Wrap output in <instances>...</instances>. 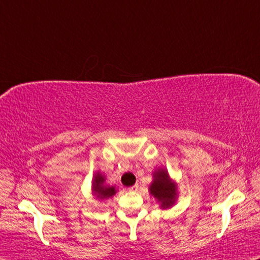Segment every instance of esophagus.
Wrapping results in <instances>:
<instances>
[{"instance_id": "34e87169", "label": "esophagus", "mask_w": 260, "mask_h": 260, "mask_svg": "<svg viewBox=\"0 0 260 260\" xmlns=\"http://www.w3.org/2000/svg\"><path fill=\"white\" fill-rule=\"evenodd\" d=\"M129 191H138L139 190V184H134L132 185V187L128 189Z\"/></svg>"}]
</instances>
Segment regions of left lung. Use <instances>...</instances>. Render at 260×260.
<instances>
[{
	"label": "left lung",
	"instance_id": "8db88e82",
	"mask_svg": "<svg viewBox=\"0 0 260 260\" xmlns=\"http://www.w3.org/2000/svg\"><path fill=\"white\" fill-rule=\"evenodd\" d=\"M152 193L157 202H160L162 209L173 207L177 197V185L170 179L169 174L165 168L155 170L153 174V182L149 187Z\"/></svg>",
	"mask_w": 260,
	"mask_h": 260
}]
</instances>
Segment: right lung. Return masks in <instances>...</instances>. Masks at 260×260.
Masks as SVG:
<instances>
[{"mask_svg": "<svg viewBox=\"0 0 260 260\" xmlns=\"http://www.w3.org/2000/svg\"><path fill=\"white\" fill-rule=\"evenodd\" d=\"M105 176H104L103 174H100L99 172L95 173L94 176H93L92 193L99 200L110 199V197L114 196L115 192H117L114 187L105 184Z\"/></svg>", "mask_w": 260, "mask_h": 260, "instance_id": "obj_1", "label": "right lung"}]
</instances>
